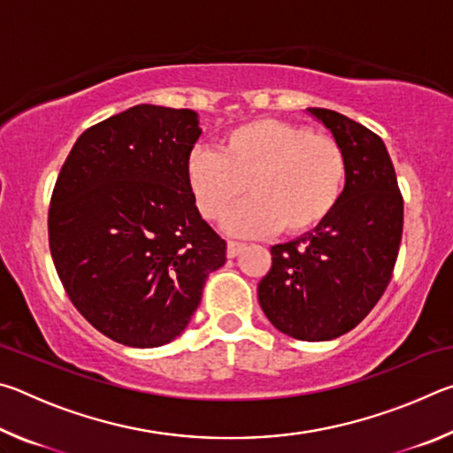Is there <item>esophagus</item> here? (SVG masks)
Instances as JSON below:
<instances>
[{
	"instance_id": "1",
	"label": "esophagus",
	"mask_w": 453,
	"mask_h": 453,
	"mask_svg": "<svg viewBox=\"0 0 453 453\" xmlns=\"http://www.w3.org/2000/svg\"><path fill=\"white\" fill-rule=\"evenodd\" d=\"M245 248L240 242H227V257H235Z\"/></svg>"
}]
</instances>
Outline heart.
I'll use <instances>...</instances> for the list:
<instances>
[{"label":"heart","mask_w":453,"mask_h":453,"mask_svg":"<svg viewBox=\"0 0 453 453\" xmlns=\"http://www.w3.org/2000/svg\"><path fill=\"white\" fill-rule=\"evenodd\" d=\"M186 180L202 218L235 235H264L281 229L305 234L332 216L348 181V156L327 134L280 119H257L221 137L219 150L194 148Z\"/></svg>","instance_id":"b5f03b06"}]
</instances>
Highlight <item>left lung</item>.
Segmentation results:
<instances>
[{"label":"left lung","mask_w":453,"mask_h":453,"mask_svg":"<svg viewBox=\"0 0 453 453\" xmlns=\"http://www.w3.org/2000/svg\"><path fill=\"white\" fill-rule=\"evenodd\" d=\"M308 113L346 151V189L324 224L273 245L257 300L281 334L326 342L354 329L386 291L400 251L403 199L380 135L324 107Z\"/></svg>","instance_id":"1"}]
</instances>
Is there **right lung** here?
<instances>
[{
    "label": "right lung",
    "instance_id": "1",
    "mask_svg": "<svg viewBox=\"0 0 453 453\" xmlns=\"http://www.w3.org/2000/svg\"><path fill=\"white\" fill-rule=\"evenodd\" d=\"M199 135L194 110L134 105L86 129L58 175L48 216L58 275L75 310L124 346L175 340L226 264L186 180Z\"/></svg>",
    "mask_w": 453,
    "mask_h": 453
}]
</instances>
